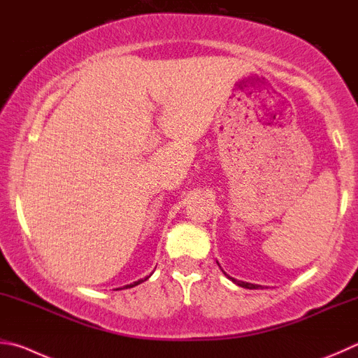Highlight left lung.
<instances>
[{
    "label": "left lung",
    "instance_id": "left-lung-1",
    "mask_svg": "<svg viewBox=\"0 0 358 358\" xmlns=\"http://www.w3.org/2000/svg\"><path fill=\"white\" fill-rule=\"evenodd\" d=\"M224 274H225V272H224ZM225 275H227V278H230L233 283H236L238 287H243V288H247V289H258V288H262V285H253V283H249V282H241V280H236V278L230 277L229 274H225Z\"/></svg>",
    "mask_w": 358,
    "mask_h": 358
}]
</instances>
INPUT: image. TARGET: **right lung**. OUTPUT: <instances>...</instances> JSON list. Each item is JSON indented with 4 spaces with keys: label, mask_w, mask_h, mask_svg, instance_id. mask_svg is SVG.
I'll use <instances>...</instances> for the list:
<instances>
[{
    "label": "right lung",
    "mask_w": 358,
    "mask_h": 358,
    "mask_svg": "<svg viewBox=\"0 0 358 358\" xmlns=\"http://www.w3.org/2000/svg\"><path fill=\"white\" fill-rule=\"evenodd\" d=\"M150 275H152V274H150ZM150 275H148V277H150ZM148 277H145V278H141V280H138V282H133V283H129V285H125V287H123V288H133V287H136V285H139V283H142V282H145ZM119 289H122V288H119Z\"/></svg>",
    "instance_id": "obj_1"
}]
</instances>
